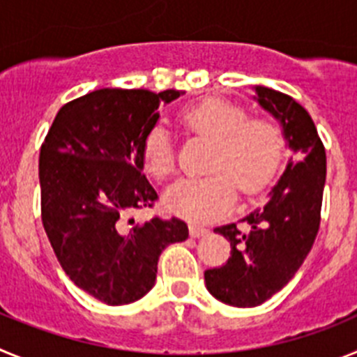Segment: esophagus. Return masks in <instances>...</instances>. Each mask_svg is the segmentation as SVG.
<instances>
[{
    "mask_svg": "<svg viewBox=\"0 0 357 357\" xmlns=\"http://www.w3.org/2000/svg\"><path fill=\"white\" fill-rule=\"evenodd\" d=\"M189 234L193 236V238H200V236L207 234V229L206 227L195 225V223H191V225H189Z\"/></svg>",
    "mask_w": 357,
    "mask_h": 357,
    "instance_id": "esophagus-1",
    "label": "esophagus"
}]
</instances>
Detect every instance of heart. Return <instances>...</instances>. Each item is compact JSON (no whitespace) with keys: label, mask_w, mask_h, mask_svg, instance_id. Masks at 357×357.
Segmentation results:
<instances>
[{"label":"heart","mask_w":357,"mask_h":357,"mask_svg":"<svg viewBox=\"0 0 357 357\" xmlns=\"http://www.w3.org/2000/svg\"><path fill=\"white\" fill-rule=\"evenodd\" d=\"M181 119L216 148L207 166L213 175L182 178L166 191L164 204L172 213L191 222H209L232 207L236 188L252 195L272 181L284 148L282 130L273 119L250 118L245 107L218 98L189 107ZM141 157L144 169L159 181L175 172V148L162 125L146 132Z\"/></svg>","instance_id":"heart-1"}]
</instances>
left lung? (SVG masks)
Here are the masks:
<instances>
[{"mask_svg":"<svg viewBox=\"0 0 357 357\" xmlns=\"http://www.w3.org/2000/svg\"><path fill=\"white\" fill-rule=\"evenodd\" d=\"M257 102L284 128L293 157L273 185L270 200L243 222L216 227L230 241L225 264L206 270L213 296L236 307H255L284 288L302 266L320 229L326 184V148L307 110L288 94L255 87Z\"/></svg>","mask_w":357,"mask_h":357,"instance_id":"1","label":"left lung"}]
</instances>
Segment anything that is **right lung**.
<instances>
[{
  "instance_id": "add662e5",
  "label": "right lung",
  "mask_w": 357,
  "mask_h": 357,
  "mask_svg": "<svg viewBox=\"0 0 357 357\" xmlns=\"http://www.w3.org/2000/svg\"><path fill=\"white\" fill-rule=\"evenodd\" d=\"M181 94L93 91L56 112L40 146V216L53 252L78 288L109 305L146 295L160 252L189 236L175 216L125 225L135 209L159 198L141 173V144L155 127L159 105Z\"/></svg>"
}]
</instances>
